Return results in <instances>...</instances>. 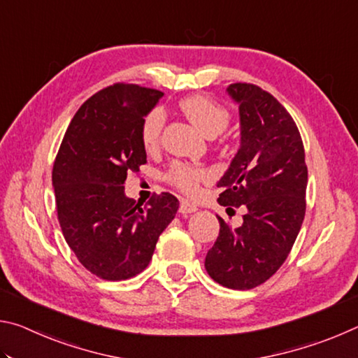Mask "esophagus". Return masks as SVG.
Returning a JSON list of instances; mask_svg holds the SVG:
<instances>
[{"instance_id":"1","label":"esophagus","mask_w":358,"mask_h":358,"mask_svg":"<svg viewBox=\"0 0 358 358\" xmlns=\"http://www.w3.org/2000/svg\"><path fill=\"white\" fill-rule=\"evenodd\" d=\"M194 211H197L196 205L187 202V201H181V203H180V213L181 215H189V213H194Z\"/></svg>"}]
</instances>
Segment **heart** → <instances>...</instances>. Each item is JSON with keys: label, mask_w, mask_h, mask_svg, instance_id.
Instances as JSON below:
<instances>
[{"label": "heart", "mask_w": 358, "mask_h": 358, "mask_svg": "<svg viewBox=\"0 0 358 358\" xmlns=\"http://www.w3.org/2000/svg\"><path fill=\"white\" fill-rule=\"evenodd\" d=\"M180 108L187 117V120L202 132L203 136L210 138L216 137L217 134L227 128L230 121V113L227 108L211 101L207 96L194 94L180 102ZM166 123V115L161 108L151 110L142 121L141 128V141L143 148L147 151H153L157 148L161 142L162 128ZM167 178L171 183L178 187L186 194H194L197 191L199 183L207 178V172L201 167L189 166V164H173L167 173Z\"/></svg>", "instance_id": "obj_1"}]
</instances>
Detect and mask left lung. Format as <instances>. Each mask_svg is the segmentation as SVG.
I'll return each instance as SVG.
<instances>
[{"instance_id":"obj_1","label":"left lung","mask_w":358,"mask_h":358,"mask_svg":"<svg viewBox=\"0 0 358 358\" xmlns=\"http://www.w3.org/2000/svg\"><path fill=\"white\" fill-rule=\"evenodd\" d=\"M238 104L240 148L217 187L224 207L243 205L240 227L220 220V237L205 268L221 286L246 290L265 282L287 259L306 210L305 148L292 117L270 93L251 83H232Z\"/></svg>"}]
</instances>
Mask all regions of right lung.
Instances as JSON below:
<instances>
[{"mask_svg": "<svg viewBox=\"0 0 358 358\" xmlns=\"http://www.w3.org/2000/svg\"><path fill=\"white\" fill-rule=\"evenodd\" d=\"M162 96L132 83L101 90L78 108L57 155L52 183L64 240L102 280H128L147 268L178 210L169 192L147 207L124 194L128 172L147 162L142 121Z\"/></svg>", "mask_w": 358, "mask_h": 358, "instance_id": "right-lung-1", "label": "right lung"}]
</instances>
